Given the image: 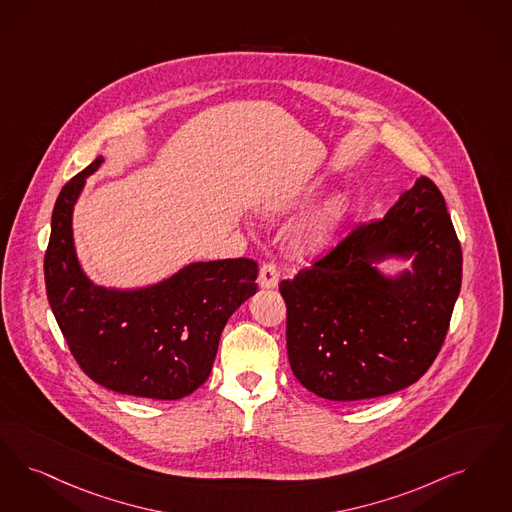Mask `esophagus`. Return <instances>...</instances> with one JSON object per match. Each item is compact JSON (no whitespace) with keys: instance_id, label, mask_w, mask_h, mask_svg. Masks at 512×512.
Masks as SVG:
<instances>
[{"instance_id":"34e87169","label":"esophagus","mask_w":512,"mask_h":512,"mask_svg":"<svg viewBox=\"0 0 512 512\" xmlns=\"http://www.w3.org/2000/svg\"><path fill=\"white\" fill-rule=\"evenodd\" d=\"M278 278H280V274H278L276 265L266 263V265L261 266L257 282H259V287H263V289H274L278 286Z\"/></svg>"}]
</instances>
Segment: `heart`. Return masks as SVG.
<instances>
[{
    "mask_svg": "<svg viewBox=\"0 0 512 512\" xmlns=\"http://www.w3.org/2000/svg\"><path fill=\"white\" fill-rule=\"evenodd\" d=\"M322 181H310L301 186L297 192L289 194L282 200L270 202L266 205V213H286L299 209L308 202L314 200V196L320 192ZM352 194L348 192H337L333 194L324 204L318 205L316 209L308 211L301 219H297L287 230V244L293 253L297 255H318L326 251L352 213Z\"/></svg>",
    "mask_w": 512,
    "mask_h": 512,
    "instance_id": "1",
    "label": "heart"
}]
</instances>
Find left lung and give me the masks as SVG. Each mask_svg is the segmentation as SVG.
I'll return each mask as SVG.
<instances>
[{
    "label": "left lung",
    "instance_id": "1",
    "mask_svg": "<svg viewBox=\"0 0 512 512\" xmlns=\"http://www.w3.org/2000/svg\"><path fill=\"white\" fill-rule=\"evenodd\" d=\"M385 260L410 268L387 273L378 266ZM461 266L444 196L419 177L383 219L354 228L324 259L280 284L297 381L333 402L413 385L444 343Z\"/></svg>",
    "mask_w": 512,
    "mask_h": 512
}]
</instances>
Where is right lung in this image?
Listing matches in <instances>:
<instances>
[{
  "mask_svg": "<svg viewBox=\"0 0 512 512\" xmlns=\"http://www.w3.org/2000/svg\"><path fill=\"white\" fill-rule=\"evenodd\" d=\"M99 156L57 198L45 253L51 310L80 368L120 394L179 400L202 387L228 318L257 291V263L221 259L188 263L141 287L95 284L74 244V207Z\"/></svg>",
  "mask_w": 512,
  "mask_h": 512,
  "instance_id": "1",
  "label": "right lung"
}]
</instances>
